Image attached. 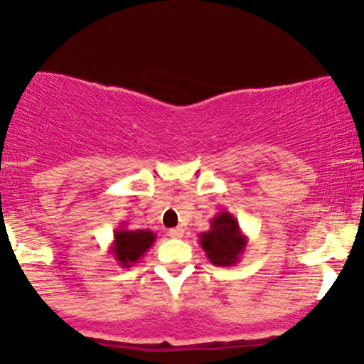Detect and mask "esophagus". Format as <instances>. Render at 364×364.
Segmentation results:
<instances>
[{
    "mask_svg": "<svg viewBox=\"0 0 364 364\" xmlns=\"http://www.w3.org/2000/svg\"><path fill=\"white\" fill-rule=\"evenodd\" d=\"M183 235H185V229H183L181 225H178V228L169 229V236H171V237H183Z\"/></svg>",
    "mask_w": 364,
    "mask_h": 364,
    "instance_id": "obj_1",
    "label": "esophagus"
}]
</instances>
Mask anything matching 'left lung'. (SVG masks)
<instances>
[{
    "mask_svg": "<svg viewBox=\"0 0 364 364\" xmlns=\"http://www.w3.org/2000/svg\"><path fill=\"white\" fill-rule=\"evenodd\" d=\"M198 243L212 265L232 267L245 253L248 237L241 231L240 223L228 210L219 212L210 220V229L198 235Z\"/></svg>",
    "mask_w": 364,
    "mask_h": 364,
    "instance_id": "1",
    "label": "left lung"
}]
</instances>
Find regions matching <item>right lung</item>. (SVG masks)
I'll return each instance as SVG.
<instances>
[{"label":"right lung","instance_id":"1","mask_svg":"<svg viewBox=\"0 0 364 364\" xmlns=\"http://www.w3.org/2000/svg\"><path fill=\"white\" fill-rule=\"evenodd\" d=\"M154 241H156V235L149 229L132 231L127 225L121 224L114 231V240H112L109 252L119 267L128 269V267H133L136 262H140V258L149 252Z\"/></svg>","mask_w":364,"mask_h":364}]
</instances>
